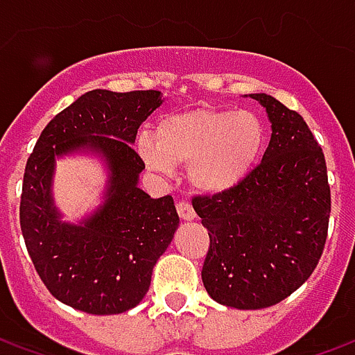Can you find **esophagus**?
<instances>
[{
    "instance_id": "1",
    "label": "esophagus",
    "mask_w": 355,
    "mask_h": 355,
    "mask_svg": "<svg viewBox=\"0 0 355 355\" xmlns=\"http://www.w3.org/2000/svg\"><path fill=\"white\" fill-rule=\"evenodd\" d=\"M177 213L182 220H193V218H196V211H193V207L190 205V201L186 200L177 201Z\"/></svg>"
}]
</instances>
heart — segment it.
<instances>
[{
  "label": "heart",
  "instance_id": "1",
  "mask_svg": "<svg viewBox=\"0 0 355 355\" xmlns=\"http://www.w3.org/2000/svg\"><path fill=\"white\" fill-rule=\"evenodd\" d=\"M264 142V123L251 110L201 106L159 119L154 140L140 137L139 154L162 175L188 165V180L198 192L224 193L249 177Z\"/></svg>",
  "mask_w": 355,
  "mask_h": 355
}]
</instances>
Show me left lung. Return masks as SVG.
Masks as SVG:
<instances>
[{"instance_id":"left-lung-1","label":"left lung","mask_w":355,"mask_h":355,"mask_svg":"<svg viewBox=\"0 0 355 355\" xmlns=\"http://www.w3.org/2000/svg\"><path fill=\"white\" fill-rule=\"evenodd\" d=\"M251 98L272 121L262 162L228 192L192 200L211 239L203 285L239 310L277 304L312 275L331 213L325 155L302 116L270 94Z\"/></svg>"}]
</instances>
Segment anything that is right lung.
<instances>
[{"mask_svg": "<svg viewBox=\"0 0 355 355\" xmlns=\"http://www.w3.org/2000/svg\"><path fill=\"white\" fill-rule=\"evenodd\" d=\"M162 104L159 91L94 89L51 119L24 169L20 230L35 272L49 293L76 310L110 315L131 310L148 293L152 270L178 228L171 196L140 190L144 162L132 142ZM91 147L107 159V201L81 225L60 223L52 205L54 157Z\"/></svg>", "mask_w": 355, "mask_h": 355, "instance_id": "1", "label": "right lung"}]
</instances>
